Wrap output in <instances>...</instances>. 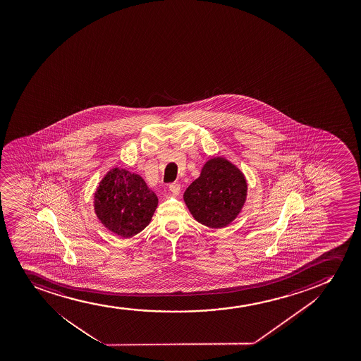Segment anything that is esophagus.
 <instances>
[{
  "label": "esophagus",
  "mask_w": 361,
  "mask_h": 361,
  "mask_svg": "<svg viewBox=\"0 0 361 361\" xmlns=\"http://www.w3.org/2000/svg\"><path fill=\"white\" fill-rule=\"evenodd\" d=\"M170 191L173 194V195H179V192H180V185H179L178 183H171L170 184Z\"/></svg>",
  "instance_id": "1"
}]
</instances>
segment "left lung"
I'll return each instance as SVG.
<instances>
[{
	"label": "left lung",
	"mask_w": 361,
	"mask_h": 361,
	"mask_svg": "<svg viewBox=\"0 0 361 361\" xmlns=\"http://www.w3.org/2000/svg\"><path fill=\"white\" fill-rule=\"evenodd\" d=\"M247 195V183L238 169L221 158L212 159L184 192L192 216L208 228L228 226Z\"/></svg>",
	"instance_id": "8db88e82"
}]
</instances>
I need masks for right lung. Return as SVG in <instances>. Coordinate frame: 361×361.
I'll return each instance as SVG.
<instances>
[{
	"mask_svg": "<svg viewBox=\"0 0 361 361\" xmlns=\"http://www.w3.org/2000/svg\"><path fill=\"white\" fill-rule=\"evenodd\" d=\"M158 197L138 174L114 170L104 177L95 194L101 223L118 236L131 237L149 224Z\"/></svg>",
	"mask_w": 361,
	"mask_h": 361,
	"instance_id": "add662e5",
	"label": "right lung"
}]
</instances>
